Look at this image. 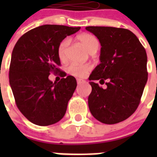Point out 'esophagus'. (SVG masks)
I'll return each mask as SVG.
<instances>
[{"instance_id": "obj_1", "label": "esophagus", "mask_w": 157, "mask_h": 157, "mask_svg": "<svg viewBox=\"0 0 157 157\" xmlns=\"http://www.w3.org/2000/svg\"><path fill=\"white\" fill-rule=\"evenodd\" d=\"M85 82H86L85 80L81 79V78H77V83L78 84V85H80V84H82V83H85Z\"/></svg>"}]
</instances>
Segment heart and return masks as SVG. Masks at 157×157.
<instances>
[{
    "label": "heart",
    "mask_w": 157,
    "mask_h": 157,
    "mask_svg": "<svg viewBox=\"0 0 157 157\" xmlns=\"http://www.w3.org/2000/svg\"><path fill=\"white\" fill-rule=\"evenodd\" d=\"M76 40L89 53H95L99 48V41L92 34L83 33V34L78 35L76 37ZM67 45H68V40L64 39L59 43V46H58L57 55L61 61L65 60V50H66ZM90 69L91 66L90 64L71 63L68 66L67 71L73 76L83 77L90 71Z\"/></svg>",
    "instance_id": "b5f03b06"
}]
</instances>
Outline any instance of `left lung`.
I'll return each instance as SVG.
<instances>
[{"label":"left lung","instance_id":"8db88e82","mask_svg":"<svg viewBox=\"0 0 157 157\" xmlns=\"http://www.w3.org/2000/svg\"><path fill=\"white\" fill-rule=\"evenodd\" d=\"M101 43L99 65L90 75L92 92L89 109L95 119L105 124L127 120L139 105L148 79L147 54L137 36L127 29L86 27ZM94 80H106L103 89Z\"/></svg>","mask_w":157,"mask_h":157}]
</instances>
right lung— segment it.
Instances as JSON below:
<instances>
[{
    "instance_id": "obj_1",
    "label": "right lung",
    "mask_w": 157,
    "mask_h": 157,
    "mask_svg": "<svg viewBox=\"0 0 157 157\" xmlns=\"http://www.w3.org/2000/svg\"><path fill=\"white\" fill-rule=\"evenodd\" d=\"M79 30L63 25H42L23 34L14 47L9 83L18 109L34 124L52 125L66 113L77 86L76 79L68 75L53 83L48 75L61 71L57 67L60 65L59 43ZM61 74L66 76L64 72Z\"/></svg>"
}]
</instances>
